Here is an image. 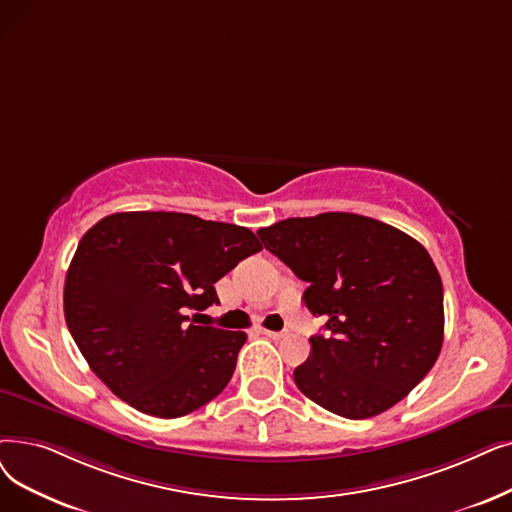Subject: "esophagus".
Returning <instances> with one entry per match:
<instances>
[{"mask_svg": "<svg viewBox=\"0 0 512 512\" xmlns=\"http://www.w3.org/2000/svg\"><path fill=\"white\" fill-rule=\"evenodd\" d=\"M261 332L265 337H270V339H284L286 337V332L284 330H268V328H261Z\"/></svg>", "mask_w": 512, "mask_h": 512, "instance_id": "34e87169", "label": "esophagus"}]
</instances>
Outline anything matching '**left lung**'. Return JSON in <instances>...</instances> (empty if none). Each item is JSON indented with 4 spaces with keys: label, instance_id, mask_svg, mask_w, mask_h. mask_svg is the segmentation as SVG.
I'll list each match as a JSON object with an SVG mask.
<instances>
[{
    "label": "left lung",
    "instance_id": "8db88e82",
    "mask_svg": "<svg viewBox=\"0 0 512 512\" xmlns=\"http://www.w3.org/2000/svg\"><path fill=\"white\" fill-rule=\"evenodd\" d=\"M257 236L309 284L303 303L326 320L295 368L305 397L362 420L425 379L443 343V286L418 240L355 213L282 219Z\"/></svg>",
    "mask_w": 512,
    "mask_h": 512
}]
</instances>
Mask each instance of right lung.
Returning <instances> with one entry per match:
<instances>
[{
    "mask_svg": "<svg viewBox=\"0 0 512 512\" xmlns=\"http://www.w3.org/2000/svg\"><path fill=\"white\" fill-rule=\"evenodd\" d=\"M261 251L242 226L188 213H113L87 230L64 280V318L98 379L131 408L186 416L230 383L242 330L196 326L215 282ZM198 316V314H194Z\"/></svg>",
    "mask_w": 512,
    "mask_h": 512,
    "instance_id": "right-lung-1",
    "label": "right lung"
}]
</instances>
